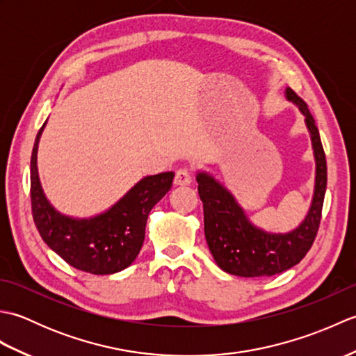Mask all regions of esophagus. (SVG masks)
<instances>
[{"label": "esophagus", "mask_w": 356, "mask_h": 356, "mask_svg": "<svg viewBox=\"0 0 356 356\" xmlns=\"http://www.w3.org/2000/svg\"><path fill=\"white\" fill-rule=\"evenodd\" d=\"M193 182V177H191V172L185 170V168H180L176 172V177H174V185L176 186H186Z\"/></svg>", "instance_id": "obj_1"}]
</instances>
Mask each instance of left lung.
<instances>
[{
  "mask_svg": "<svg viewBox=\"0 0 356 356\" xmlns=\"http://www.w3.org/2000/svg\"><path fill=\"white\" fill-rule=\"evenodd\" d=\"M286 99L303 113L311 134L315 157V186L311 208L297 228L275 234L257 228L249 220L236 197L211 174L200 171L195 176L203 202L205 237L218 268L237 277H270L298 264L311 249L318 232L321 209L327 185V165L315 119L306 102L286 88Z\"/></svg>",
  "mask_w": 356,
  "mask_h": 356,
  "instance_id": "1",
  "label": "left lung"
}]
</instances>
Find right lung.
Returning <instances> with one entry per match:
<instances>
[{"mask_svg":"<svg viewBox=\"0 0 356 356\" xmlns=\"http://www.w3.org/2000/svg\"><path fill=\"white\" fill-rule=\"evenodd\" d=\"M38 131L30 161L32 214L40 236L64 261L95 275L116 274L138 257L149 211L170 191L174 172H161L139 180L122 199L102 214L90 218L64 216L45 197L38 176Z\"/></svg>","mask_w":356,"mask_h":356,"instance_id":"1","label":"right lung"}]
</instances>
